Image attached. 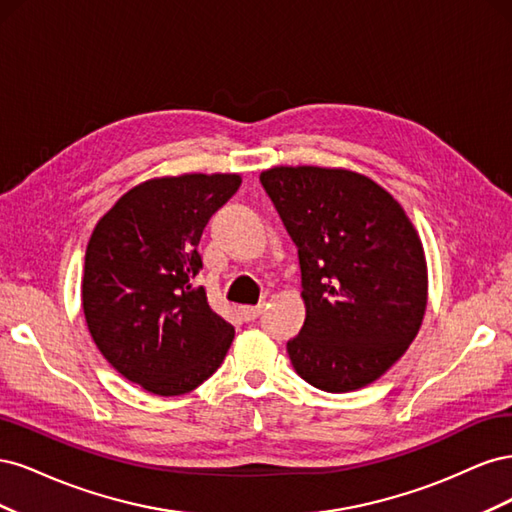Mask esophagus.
I'll list each match as a JSON object with an SVG mask.
<instances>
[{"instance_id": "obj_1", "label": "esophagus", "mask_w": 512, "mask_h": 512, "mask_svg": "<svg viewBox=\"0 0 512 512\" xmlns=\"http://www.w3.org/2000/svg\"><path fill=\"white\" fill-rule=\"evenodd\" d=\"M262 307H265L262 303L260 305H241L239 312L245 320H256L262 314Z\"/></svg>"}]
</instances>
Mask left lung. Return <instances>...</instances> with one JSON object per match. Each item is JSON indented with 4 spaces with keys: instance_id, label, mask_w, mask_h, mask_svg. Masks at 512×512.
I'll use <instances>...</instances> for the list:
<instances>
[{
    "instance_id": "obj_1",
    "label": "left lung",
    "mask_w": 512,
    "mask_h": 512,
    "mask_svg": "<svg viewBox=\"0 0 512 512\" xmlns=\"http://www.w3.org/2000/svg\"><path fill=\"white\" fill-rule=\"evenodd\" d=\"M260 181L299 247L305 322L286 350L320 391L376 382L421 331L429 277L397 198L342 166H273Z\"/></svg>"
}]
</instances>
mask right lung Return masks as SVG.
<instances>
[{
    "label": "right lung",
    "instance_id": "1",
    "mask_svg": "<svg viewBox=\"0 0 512 512\" xmlns=\"http://www.w3.org/2000/svg\"><path fill=\"white\" fill-rule=\"evenodd\" d=\"M237 173H185L134 185L98 220L81 303L104 359L147 393L175 397L215 374L235 337L194 277L200 235L239 190Z\"/></svg>",
    "mask_w": 512,
    "mask_h": 512
}]
</instances>
